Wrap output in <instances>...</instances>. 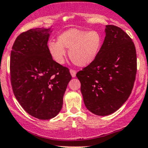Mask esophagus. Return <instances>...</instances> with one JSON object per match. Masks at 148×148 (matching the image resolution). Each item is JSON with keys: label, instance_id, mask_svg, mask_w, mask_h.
I'll return each instance as SVG.
<instances>
[{"label": "esophagus", "instance_id": "34e87169", "mask_svg": "<svg viewBox=\"0 0 148 148\" xmlns=\"http://www.w3.org/2000/svg\"><path fill=\"white\" fill-rule=\"evenodd\" d=\"M70 74H71V77H76V74H77V71L74 69H70Z\"/></svg>", "mask_w": 148, "mask_h": 148}]
</instances>
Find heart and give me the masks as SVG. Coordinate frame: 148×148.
I'll return each instance as SVG.
<instances>
[{
	"label": "heart",
	"instance_id": "heart-1",
	"mask_svg": "<svg viewBox=\"0 0 148 148\" xmlns=\"http://www.w3.org/2000/svg\"><path fill=\"white\" fill-rule=\"evenodd\" d=\"M57 41H50L47 46L51 56L56 63H64V49H69V56L74 64L86 66L97 56L102 47V37L98 31L72 28L59 34Z\"/></svg>",
	"mask_w": 148,
	"mask_h": 148
}]
</instances>
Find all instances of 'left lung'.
<instances>
[{"label":"left lung","mask_w":148,"mask_h":148,"mask_svg":"<svg viewBox=\"0 0 148 148\" xmlns=\"http://www.w3.org/2000/svg\"><path fill=\"white\" fill-rule=\"evenodd\" d=\"M100 51L95 60L77 74L84 102L99 116L111 114L130 95L137 72L135 46L120 28L107 25Z\"/></svg>","instance_id":"left-lung-1"}]
</instances>
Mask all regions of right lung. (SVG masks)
<instances>
[{"label": "right lung", "mask_w": 148, "mask_h": 148, "mask_svg": "<svg viewBox=\"0 0 148 148\" xmlns=\"http://www.w3.org/2000/svg\"><path fill=\"white\" fill-rule=\"evenodd\" d=\"M51 28H32L16 38L10 53V82L23 110L39 120L56 117L71 76L47 49Z\"/></svg>", "instance_id": "1"}]
</instances>
